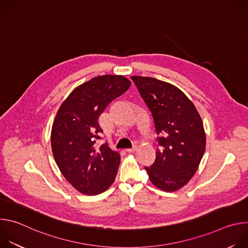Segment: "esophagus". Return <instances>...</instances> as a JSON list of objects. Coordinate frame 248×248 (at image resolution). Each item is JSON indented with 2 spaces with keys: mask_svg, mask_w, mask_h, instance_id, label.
Masks as SVG:
<instances>
[{
  "mask_svg": "<svg viewBox=\"0 0 248 248\" xmlns=\"http://www.w3.org/2000/svg\"><path fill=\"white\" fill-rule=\"evenodd\" d=\"M137 150V146L136 145H134L133 147H131V148H127L126 149V151L128 152V153H132V152H134V151H136Z\"/></svg>",
  "mask_w": 248,
  "mask_h": 248,
  "instance_id": "obj_1",
  "label": "esophagus"
}]
</instances>
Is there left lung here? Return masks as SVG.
<instances>
[{
  "label": "left lung",
  "mask_w": 248,
  "mask_h": 248,
  "mask_svg": "<svg viewBox=\"0 0 248 248\" xmlns=\"http://www.w3.org/2000/svg\"><path fill=\"white\" fill-rule=\"evenodd\" d=\"M155 124L156 159L145 167L150 182L164 191L185 186L195 174L206 147V134L194 104L176 86L153 78L133 76Z\"/></svg>",
  "instance_id": "1"
}]
</instances>
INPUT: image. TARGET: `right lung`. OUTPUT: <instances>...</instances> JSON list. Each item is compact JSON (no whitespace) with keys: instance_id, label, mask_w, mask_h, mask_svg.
I'll return each instance as SVG.
<instances>
[{"instance_id":"add662e5","label":"right lung","mask_w":248,"mask_h":248,"mask_svg":"<svg viewBox=\"0 0 248 248\" xmlns=\"http://www.w3.org/2000/svg\"><path fill=\"white\" fill-rule=\"evenodd\" d=\"M130 84L123 76L93 78L75 88L58 110L51 131L52 152L65 180L83 194H100L116 179L121 157L107 143L96 147L103 132L98 119Z\"/></svg>"}]
</instances>
